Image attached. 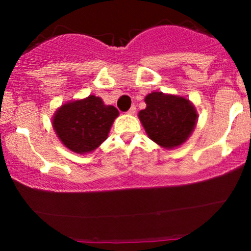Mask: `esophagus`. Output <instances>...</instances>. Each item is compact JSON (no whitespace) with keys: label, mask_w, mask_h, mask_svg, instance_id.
<instances>
[{"label":"esophagus","mask_w":251,"mask_h":251,"mask_svg":"<svg viewBox=\"0 0 251 251\" xmlns=\"http://www.w3.org/2000/svg\"><path fill=\"white\" fill-rule=\"evenodd\" d=\"M127 113H128V114H131V116H133V114L135 113V106H132V107L128 109Z\"/></svg>","instance_id":"34e87169"}]
</instances>
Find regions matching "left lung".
I'll return each mask as SVG.
<instances>
[{
	"instance_id": "1",
	"label": "left lung",
	"mask_w": 251,
	"mask_h": 251,
	"mask_svg": "<svg viewBox=\"0 0 251 251\" xmlns=\"http://www.w3.org/2000/svg\"><path fill=\"white\" fill-rule=\"evenodd\" d=\"M146 108L138 113L146 134L165 150L183 145L196 127L198 114L186 98L163 92L145 97Z\"/></svg>"
}]
</instances>
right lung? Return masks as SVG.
I'll list each match as a JSON object with an SVG mask.
<instances>
[{
    "label": "right lung",
    "instance_id": "obj_1",
    "mask_svg": "<svg viewBox=\"0 0 251 251\" xmlns=\"http://www.w3.org/2000/svg\"><path fill=\"white\" fill-rule=\"evenodd\" d=\"M118 109L101 98L89 96L60 106L51 118L54 131L63 145L79 154L89 153L107 139Z\"/></svg>",
    "mask_w": 251,
    "mask_h": 251
}]
</instances>
